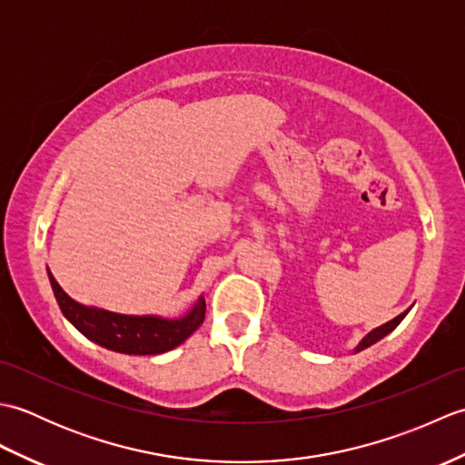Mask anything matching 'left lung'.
Masks as SVG:
<instances>
[{
  "instance_id": "left-lung-1",
  "label": "left lung",
  "mask_w": 465,
  "mask_h": 465,
  "mask_svg": "<svg viewBox=\"0 0 465 465\" xmlns=\"http://www.w3.org/2000/svg\"><path fill=\"white\" fill-rule=\"evenodd\" d=\"M408 312L410 310H406L403 313H400L398 318H393V320H390L388 323H383V325H380V328H375V330H371L368 335H365V338L360 341V345L358 348H355V351H361V350H365V348H370L371 343H375V341H380L381 338H385V335H388L390 331H393L400 325V322L406 318L408 315Z\"/></svg>"
}]
</instances>
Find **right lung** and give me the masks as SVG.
Returning <instances> with one entry per match:
<instances>
[{
    "mask_svg": "<svg viewBox=\"0 0 465 465\" xmlns=\"http://www.w3.org/2000/svg\"><path fill=\"white\" fill-rule=\"evenodd\" d=\"M47 275L65 320L77 331H82L87 340L112 351L130 355H155L170 351L190 338L205 318L203 295L195 302L190 313L180 320H165L157 318V315H124L77 303L59 288L52 272L47 270Z\"/></svg>",
    "mask_w": 465,
    "mask_h": 465,
    "instance_id": "1",
    "label": "right lung"
}]
</instances>
